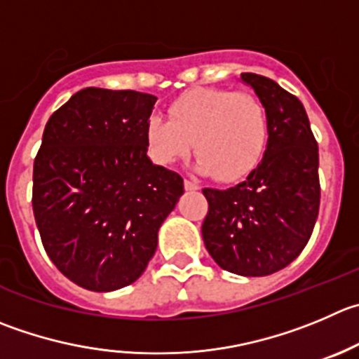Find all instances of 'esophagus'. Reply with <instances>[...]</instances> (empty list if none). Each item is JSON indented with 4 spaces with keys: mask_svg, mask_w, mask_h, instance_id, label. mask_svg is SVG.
Here are the masks:
<instances>
[{
    "mask_svg": "<svg viewBox=\"0 0 359 359\" xmlns=\"http://www.w3.org/2000/svg\"><path fill=\"white\" fill-rule=\"evenodd\" d=\"M183 185H185L187 190H199V185L194 182H190V180H185V183H183Z\"/></svg>",
    "mask_w": 359,
    "mask_h": 359,
    "instance_id": "obj_1",
    "label": "esophagus"
}]
</instances>
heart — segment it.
Returning a JSON list of instances; mask_svg holds the SVG:
<instances>
[{
    "mask_svg": "<svg viewBox=\"0 0 359 359\" xmlns=\"http://www.w3.org/2000/svg\"><path fill=\"white\" fill-rule=\"evenodd\" d=\"M169 118L151 116L146 139L158 163L183 160L194 151L197 169L222 183L238 182L257 167L269 135L268 112L250 93L199 88L170 104Z\"/></svg>",
    "mask_w": 359,
    "mask_h": 359,
    "instance_id": "heart-1",
    "label": "heart"
}]
</instances>
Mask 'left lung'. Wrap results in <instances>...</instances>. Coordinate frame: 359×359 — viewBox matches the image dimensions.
Returning a JSON list of instances; mask_svg holds the SVG:
<instances>
[{"label": "left lung", "instance_id": "8db88e82", "mask_svg": "<svg viewBox=\"0 0 359 359\" xmlns=\"http://www.w3.org/2000/svg\"><path fill=\"white\" fill-rule=\"evenodd\" d=\"M268 112L261 163L227 190L204 189L206 250L222 269L266 276L291 264L319 215V149L302 102L264 75L241 74Z\"/></svg>", "mask_w": 359, "mask_h": 359}]
</instances>
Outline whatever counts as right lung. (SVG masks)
<instances>
[{
    "mask_svg": "<svg viewBox=\"0 0 359 359\" xmlns=\"http://www.w3.org/2000/svg\"><path fill=\"white\" fill-rule=\"evenodd\" d=\"M156 97L84 88L49 118L33 163L43 248L79 287L109 292L144 273L183 177L148 158Z\"/></svg>",
    "mask_w": 359,
    "mask_h": 359,
    "instance_id": "obj_1",
    "label": "right lung"
}]
</instances>
